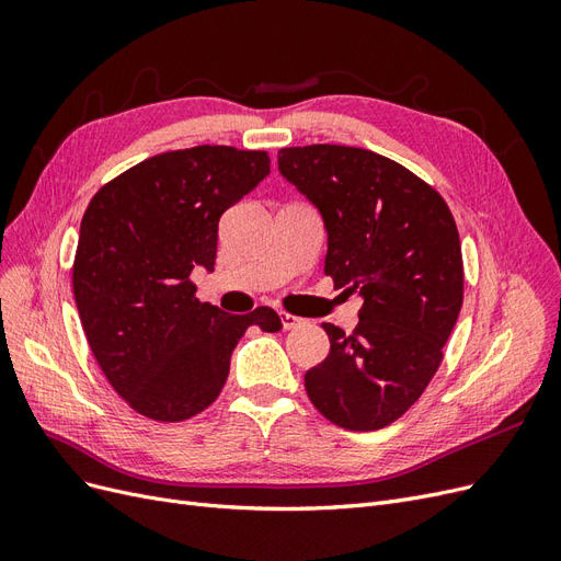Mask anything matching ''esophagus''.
Here are the masks:
<instances>
[{"label":"esophagus","instance_id":"obj_1","mask_svg":"<svg viewBox=\"0 0 561 561\" xmlns=\"http://www.w3.org/2000/svg\"><path fill=\"white\" fill-rule=\"evenodd\" d=\"M280 320H283V328H285V330L301 328L304 322H307L304 318H297V316H293V313H283V316H280Z\"/></svg>","mask_w":561,"mask_h":561}]
</instances>
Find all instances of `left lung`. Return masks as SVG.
<instances>
[{
  "label": "left lung",
  "mask_w": 561,
  "mask_h": 561,
  "mask_svg": "<svg viewBox=\"0 0 561 561\" xmlns=\"http://www.w3.org/2000/svg\"><path fill=\"white\" fill-rule=\"evenodd\" d=\"M278 171L325 222V276L363 297L351 334L322 322L330 353L304 386L336 426L379 431L426 390L461 311L463 257L451 210L404 165L360 147H285Z\"/></svg>",
  "instance_id": "8db88e82"
}]
</instances>
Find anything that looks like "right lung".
<instances>
[{
  "label": "right lung",
  "mask_w": 561,
  "mask_h": 561,
  "mask_svg": "<svg viewBox=\"0 0 561 561\" xmlns=\"http://www.w3.org/2000/svg\"><path fill=\"white\" fill-rule=\"evenodd\" d=\"M266 151L201 145L145 159L100 190L81 219L72 268L89 346L135 412L175 423L222 393L250 325L278 332L268 307L231 316L196 299L213 271L219 217L271 171Z\"/></svg>",
  "instance_id": "1"
}]
</instances>
